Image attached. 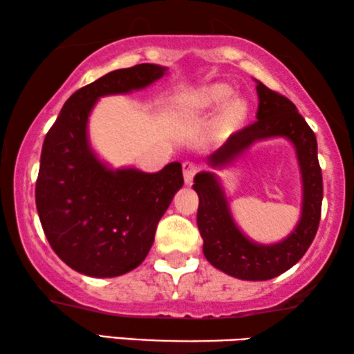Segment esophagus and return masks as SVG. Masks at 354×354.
<instances>
[{
  "instance_id": "1",
  "label": "esophagus",
  "mask_w": 354,
  "mask_h": 354,
  "mask_svg": "<svg viewBox=\"0 0 354 354\" xmlns=\"http://www.w3.org/2000/svg\"><path fill=\"white\" fill-rule=\"evenodd\" d=\"M197 170H198V167L195 162H189V160L184 162V180L187 185L192 184V178L195 174H197Z\"/></svg>"
}]
</instances>
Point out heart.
Masks as SVG:
<instances>
[{
	"label": "heart",
	"instance_id": "heart-1",
	"mask_svg": "<svg viewBox=\"0 0 354 354\" xmlns=\"http://www.w3.org/2000/svg\"><path fill=\"white\" fill-rule=\"evenodd\" d=\"M234 89L227 84H214L205 87L198 95V102L203 109H218L223 107V119L228 124H236L245 119L248 111V104L242 97H234Z\"/></svg>",
	"mask_w": 354,
	"mask_h": 354
}]
</instances>
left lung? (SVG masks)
<instances>
[{"instance_id": "8db88e82", "label": "left lung", "mask_w": 354, "mask_h": 354, "mask_svg": "<svg viewBox=\"0 0 354 354\" xmlns=\"http://www.w3.org/2000/svg\"><path fill=\"white\" fill-rule=\"evenodd\" d=\"M257 120L228 137L222 147L207 157L212 170L194 178L198 195L197 225L203 239V255L220 272L248 281H263L286 272L305 255L317 235L323 201L322 169L318 164L317 137L297 106L257 81ZM281 136L294 145L302 180L301 218L294 230L273 244L252 241L238 227L231 214L221 181L213 172L239 158L259 140Z\"/></svg>"}]
</instances>
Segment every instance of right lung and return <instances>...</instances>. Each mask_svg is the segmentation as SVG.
I'll return each mask as SVG.
<instances>
[{
	"label": "right lung",
	"instance_id": "right-lung-1",
	"mask_svg": "<svg viewBox=\"0 0 354 354\" xmlns=\"http://www.w3.org/2000/svg\"><path fill=\"white\" fill-rule=\"evenodd\" d=\"M167 71L145 62L107 73L71 95L46 134L36 209L53 250L82 275L112 278L139 267L157 223L184 185L180 162L159 172L114 169L89 140V118L99 99L142 91Z\"/></svg>",
	"mask_w": 354,
	"mask_h": 354
}]
</instances>
